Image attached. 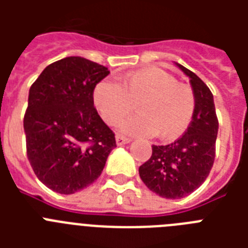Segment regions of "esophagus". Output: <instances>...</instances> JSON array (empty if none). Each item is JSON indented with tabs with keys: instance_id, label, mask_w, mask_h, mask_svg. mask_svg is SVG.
<instances>
[{
	"instance_id": "34e87169",
	"label": "esophagus",
	"mask_w": 248,
	"mask_h": 248,
	"mask_svg": "<svg viewBox=\"0 0 248 248\" xmlns=\"http://www.w3.org/2000/svg\"><path fill=\"white\" fill-rule=\"evenodd\" d=\"M130 141H131V139H130V138H126V136H124V135L116 136L117 145H124V144H128Z\"/></svg>"
}]
</instances>
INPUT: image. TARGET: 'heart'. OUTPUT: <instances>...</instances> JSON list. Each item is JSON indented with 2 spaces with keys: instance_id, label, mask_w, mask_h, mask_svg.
<instances>
[{
  "instance_id": "1",
  "label": "heart",
  "mask_w": 248,
  "mask_h": 248,
  "mask_svg": "<svg viewBox=\"0 0 248 248\" xmlns=\"http://www.w3.org/2000/svg\"><path fill=\"white\" fill-rule=\"evenodd\" d=\"M93 100L108 124L134 112L140 114L122 124V131L138 135H155L171 141L180 138L192 124L196 95L192 87L162 68L149 67L130 72L121 83L103 79L93 87Z\"/></svg>"
}]
</instances>
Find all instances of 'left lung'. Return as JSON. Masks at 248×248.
<instances>
[{"mask_svg":"<svg viewBox=\"0 0 248 248\" xmlns=\"http://www.w3.org/2000/svg\"><path fill=\"white\" fill-rule=\"evenodd\" d=\"M196 95V112L185 134L167 145H152V155L139 167L143 183L167 200H179L200 188L211 171L219 121L214 96L202 79L181 64Z\"/></svg>","mask_w":248,"mask_h":248,"instance_id":"obj_1","label":"left lung"}]
</instances>
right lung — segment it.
<instances>
[{
    "instance_id": "add662e5",
    "label": "right lung",
    "mask_w": 248,
    "mask_h": 248,
    "mask_svg": "<svg viewBox=\"0 0 248 248\" xmlns=\"http://www.w3.org/2000/svg\"><path fill=\"white\" fill-rule=\"evenodd\" d=\"M108 68L68 56L45 68L29 89L27 155L48 189L73 194L100 176L116 138L93 107V87Z\"/></svg>"
}]
</instances>
